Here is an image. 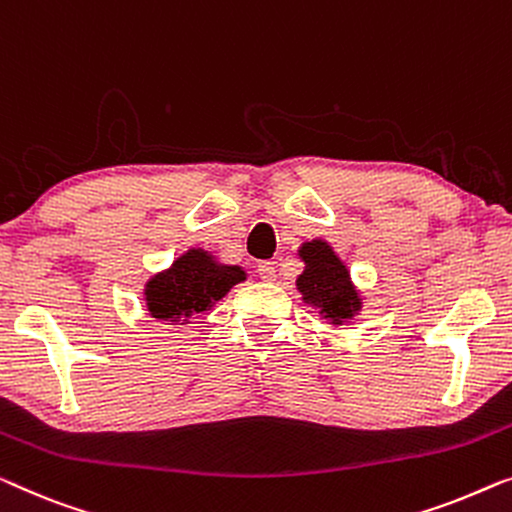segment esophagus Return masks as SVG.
Wrapping results in <instances>:
<instances>
[{
	"mask_svg": "<svg viewBox=\"0 0 512 512\" xmlns=\"http://www.w3.org/2000/svg\"><path fill=\"white\" fill-rule=\"evenodd\" d=\"M258 277H261L263 281H274V277H277V274H274V263L272 261H263V263H258Z\"/></svg>",
	"mask_w": 512,
	"mask_h": 512,
	"instance_id": "obj_1",
	"label": "esophagus"
}]
</instances>
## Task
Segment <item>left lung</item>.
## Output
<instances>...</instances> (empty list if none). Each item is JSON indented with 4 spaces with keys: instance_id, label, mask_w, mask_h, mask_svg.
I'll use <instances>...</instances> for the list:
<instances>
[{
    "instance_id": "8db88e82",
    "label": "left lung",
    "mask_w": 512,
    "mask_h": 512,
    "mask_svg": "<svg viewBox=\"0 0 512 512\" xmlns=\"http://www.w3.org/2000/svg\"><path fill=\"white\" fill-rule=\"evenodd\" d=\"M300 258L305 261V272L300 274L298 291L302 300L321 309L323 318L332 325H342L358 314L362 302L351 284V274L328 242L311 240L300 247Z\"/></svg>"
}]
</instances>
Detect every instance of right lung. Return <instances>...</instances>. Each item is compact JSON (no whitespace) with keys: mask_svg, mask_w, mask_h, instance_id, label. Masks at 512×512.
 Segmentation results:
<instances>
[{"mask_svg":"<svg viewBox=\"0 0 512 512\" xmlns=\"http://www.w3.org/2000/svg\"><path fill=\"white\" fill-rule=\"evenodd\" d=\"M244 279L247 274L240 265H224L203 249H189L166 272L147 281V311L159 321H187L210 309Z\"/></svg>","mask_w":512,"mask_h":512,"instance_id":"right-lung-1","label":"right lung"}]
</instances>
